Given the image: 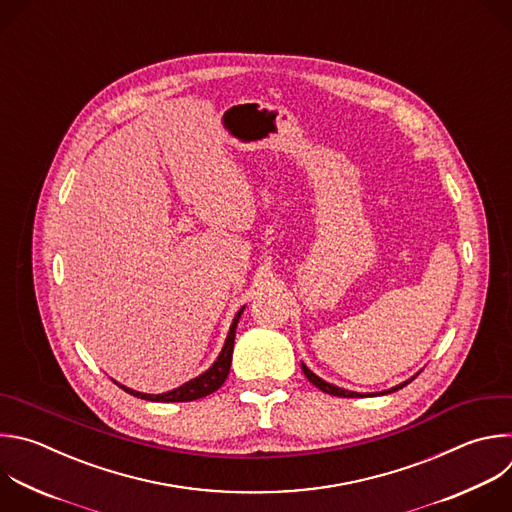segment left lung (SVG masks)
Instances as JSON below:
<instances>
[{"mask_svg":"<svg viewBox=\"0 0 512 512\" xmlns=\"http://www.w3.org/2000/svg\"><path fill=\"white\" fill-rule=\"evenodd\" d=\"M301 370H303V374L307 376V380L315 386V388H319L321 392H325V394H331V396H339V398H362V394H358V392H350V390H342V388H337V386H333V384H327V382H323L319 376H315L305 364H301ZM416 378V376H414ZM412 378V380H414ZM412 380H408V382H404V384H400V386H396V388H392V390H388V392H384V394H392V392H396V390H402L404 386H408Z\"/></svg>","mask_w":512,"mask_h":512,"instance_id":"left-lung-1","label":"left lung"}]
</instances>
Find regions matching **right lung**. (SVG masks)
Listing matches in <instances>:
<instances>
[{
  "label": "right lung",
  "mask_w": 512,
  "mask_h": 512,
  "mask_svg": "<svg viewBox=\"0 0 512 512\" xmlns=\"http://www.w3.org/2000/svg\"><path fill=\"white\" fill-rule=\"evenodd\" d=\"M245 307H241L231 323V329H229V335H227V342L223 346V352L219 354L217 362L205 372L201 374L199 378L183 384L181 388L177 390H170L166 394H140L136 390H130L126 386H120L124 392L136 396V398H142V400H150V402H193V400H199V398H205L213 392H217L223 382L227 380L229 376V368H231V358H233V346H235V329H237V323H239V317L243 313Z\"/></svg>",
  "instance_id": "1"
}]
</instances>
